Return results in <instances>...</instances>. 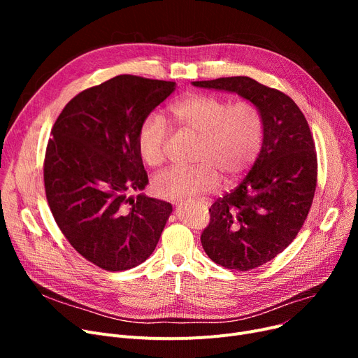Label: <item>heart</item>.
<instances>
[{
  "label": "heart",
  "instance_id": "1",
  "mask_svg": "<svg viewBox=\"0 0 358 358\" xmlns=\"http://www.w3.org/2000/svg\"><path fill=\"white\" fill-rule=\"evenodd\" d=\"M173 119L199 135L197 165L168 166L152 178L155 194L181 200L217 189L220 176L227 182L239 180L255 161L262 139L259 110L250 101L231 104L212 94H190L169 106ZM169 127L158 113L148 115L138 130V150L150 166L164 161Z\"/></svg>",
  "mask_w": 358,
  "mask_h": 358
}]
</instances>
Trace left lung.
<instances>
[{"label":"left lung","mask_w":358,"mask_h":358,"mask_svg":"<svg viewBox=\"0 0 358 358\" xmlns=\"http://www.w3.org/2000/svg\"><path fill=\"white\" fill-rule=\"evenodd\" d=\"M194 87L238 94L261 113L262 143L248 176L217 199L201 245L216 264L247 271L271 261L296 238L316 189V152L296 103L250 77L194 81Z\"/></svg>","instance_id":"obj_1"}]
</instances>
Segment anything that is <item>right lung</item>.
I'll use <instances>...</instances> for the list:
<instances>
[{"instance_id": "obj_1", "label": "right lung", "mask_w": 358, "mask_h": 358, "mask_svg": "<svg viewBox=\"0 0 358 358\" xmlns=\"http://www.w3.org/2000/svg\"><path fill=\"white\" fill-rule=\"evenodd\" d=\"M174 91L171 81L119 75L75 96L50 131L49 208L75 251L103 270L139 266L173 213L171 203L142 193L149 180L136 139L142 120Z\"/></svg>"}]
</instances>
